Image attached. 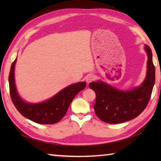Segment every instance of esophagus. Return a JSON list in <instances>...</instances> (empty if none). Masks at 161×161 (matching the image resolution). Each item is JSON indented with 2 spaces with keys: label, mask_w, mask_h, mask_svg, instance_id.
<instances>
[{
  "label": "esophagus",
  "mask_w": 161,
  "mask_h": 161,
  "mask_svg": "<svg viewBox=\"0 0 161 161\" xmlns=\"http://www.w3.org/2000/svg\"><path fill=\"white\" fill-rule=\"evenodd\" d=\"M94 80H95V76L92 74L88 75L86 77V82H88V83L91 82V81H94Z\"/></svg>",
  "instance_id": "34e87169"
}]
</instances>
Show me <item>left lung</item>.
I'll return each instance as SVG.
<instances>
[{
  "mask_svg": "<svg viewBox=\"0 0 161 161\" xmlns=\"http://www.w3.org/2000/svg\"><path fill=\"white\" fill-rule=\"evenodd\" d=\"M148 54L147 75L141 86L124 92L102 81L89 83V86L96 93L94 105L95 114L108 124H119L137 117L146 108L151 99L156 80V69L152 59V52L145 46Z\"/></svg>",
  "mask_w": 161,
  "mask_h": 161,
  "instance_id": "8db88e82",
  "label": "left lung"
}]
</instances>
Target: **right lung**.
Here are the masks:
<instances>
[{"mask_svg": "<svg viewBox=\"0 0 161 161\" xmlns=\"http://www.w3.org/2000/svg\"><path fill=\"white\" fill-rule=\"evenodd\" d=\"M15 59L10 67L8 81L10 94L13 104L23 116L40 124H54L59 122L66 114L71 102L79 92L86 86L85 82H79L66 87L55 96L40 103H28L23 102L16 92L14 80Z\"/></svg>", "mask_w": 161, "mask_h": 161, "instance_id": "right-lung-1", "label": "right lung"}]
</instances>
